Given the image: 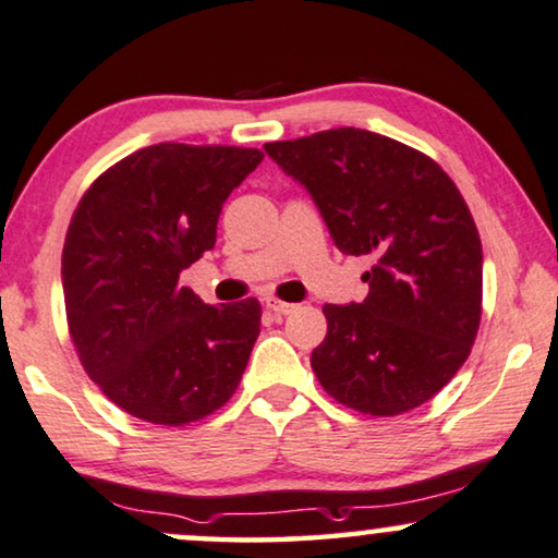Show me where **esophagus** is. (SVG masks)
I'll list each match as a JSON object with an SVG mask.
<instances>
[{
    "label": "esophagus",
    "mask_w": 558,
    "mask_h": 558,
    "mask_svg": "<svg viewBox=\"0 0 558 558\" xmlns=\"http://www.w3.org/2000/svg\"><path fill=\"white\" fill-rule=\"evenodd\" d=\"M266 310H271L274 314H279V317H281V314H292L296 306L289 304V302H279V299L269 296V299H266Z\"/></svg>",
    "instance_id": "1"
}]
</instances>
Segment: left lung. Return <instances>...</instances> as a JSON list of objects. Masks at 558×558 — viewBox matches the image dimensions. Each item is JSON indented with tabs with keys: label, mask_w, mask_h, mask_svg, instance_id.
I'll use <instances>...</instances> for the list:
<instances>
[{
	"label": "left lung",
	"mask_w": 558,
	"mask_h": 558,
	"mask_svg": "<svg viewBox=\"0 0 558 558\" xmlns=\"http://www.w3.org/2000/svg\"><path fill=\"white\" fill-rule=\"evenodd\" d=\"M264 150L304 185L339 252L375 259L365 302L322 310L314 375L367 415L423 405L468 360L481 325L483 248L456 183L420 150L360 128Z\"/></svg>",
	"instance_id": "left-lung-1"
}]
</instances>
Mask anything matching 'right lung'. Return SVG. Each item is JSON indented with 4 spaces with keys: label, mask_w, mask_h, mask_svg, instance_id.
Segmentation results:
<instances>
[{
    "label": "right lung",
    "mask_w": 558,
    "mask_h": 558,
    "mask_svg": "<svg viewBox=\"0 0 558 558\" xmlns=\"http://www.w3.org/2000/svg\"><path fill=\"white\" fill-rule=\"evenodd\" d=\"M264 153L158 143L108 168L75 208L62 292L85 373L125 413L185 425L236 392L262 304H204L179 284L216 244L231 191Z\"/></svg>",
    "instance_id": "add662e5"
}]
</instances>
